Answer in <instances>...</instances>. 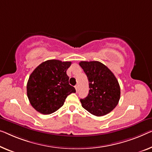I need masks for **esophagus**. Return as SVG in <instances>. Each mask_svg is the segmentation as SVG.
Returning a JSON list of instances; mask_svg holds the SVG:
<instances>
[{
  "instance_id": "esophagus-1",
  "label": "esophagus",
  "mask_w": 152,
  "mask_h": 152,
  "mask_svg": "<svg viewBox=\"0 0 152 152\" xmlns=\"http://www.w3.org/2000/svg\"><path fill=\"white\" fill-rule=\"evenodd\" d=\"M75 89H76V92H78V85H76L75 86Z\"/></svg>"
}]
</instances>
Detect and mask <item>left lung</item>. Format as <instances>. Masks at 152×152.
Listing matches in <instances>:
<instances>
[{
  "label": "left lung",
  "instance_id": "8db88e82",
  "mask_svg": "<svg viewBox=\"0 0 152 152\" xmlns=\"http://www.w3.org/2000/svg\"><path fill=\"white\" fill-rule=\"evenodd\" d=\"M79 65L87 75L89 85L88 96L80 99L83 107L98 117L111 112L118 104L121 93L116 77L99 61H80Z\"/></svg>",
  "mask_w": 152,
  "mask_h": 152
}]
</instances>
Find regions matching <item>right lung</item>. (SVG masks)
<instances>
[{
    "mask_svg": "<svg viewBox=\"0 0 152 152\" xmlns=\"http://www.w3.org/2000/svg\"><path fill=\"white\" fill-rule=\"evenodd\" d=\"M71 64L70 61L48 60L31 73L26 85L27 96L37 111L51 114L61 107L67 96L76 92L66 73Z\"/></svg>",
    "mask_w": 152,
    "mask_h": 152,
    "instance_id": "obj_1",
    "label": "right lung"
}]
</instances>
